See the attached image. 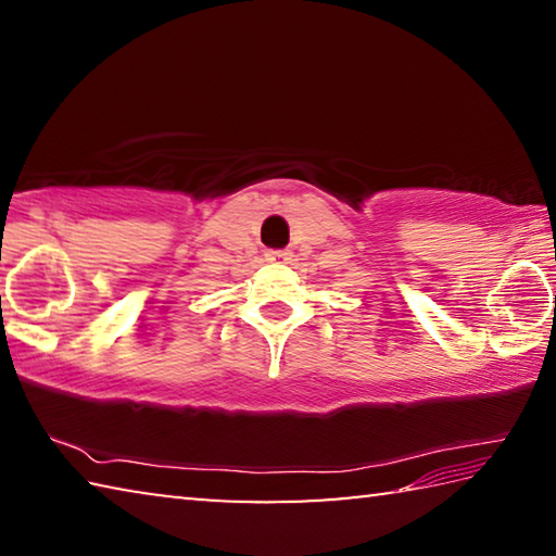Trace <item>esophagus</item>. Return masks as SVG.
Instances as JSON below:
<instances>
[{
	"label": "esophagus",
	"mask_w": 556,
	"mask_h": 556,
	"mask_svg": "<svg viewBox=\"0 0 556 556\" xmlns=\"http://www.w3.org/2000/svg\"><path fill=\"white\" fill-rule=\"evenodd\" d=\"M265 260L267 262H287L289 260V252L287 250H267L265 252Z\"/></svg>",
	"instance_id": "1"
}]
</instances>
